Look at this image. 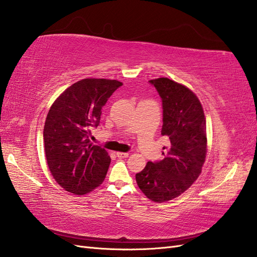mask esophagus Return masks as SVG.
I'll return each mask as SVG.
<instances>
[{
  "mask_svg": "<svg viewBox=\"0 0 257 257\" xmlns=\"http://www.w3.org/2000/svg\"><path fill=\"white\" fill-rule=\"evenodd\" d=\"M118 159H124V157H128L129 153H124V152H117L116 153Z\"/></svg>",
  "mask_w": 257,
  "mask_h": 257,
  "instance_id": "1",
  "label": "esophagus"
}]
</instances>
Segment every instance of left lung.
<instances>
[{"instance_id": "1", "label": "left lung", "mask_w": 257, "mask_h": 257, "mask_svg": "<svg viewBox=\"0 0 257 257\" xmlns=\"http://www.w3.org/2000/svg\"><path fill=\"white\" fill-rule=\"evenodd\" d=\"M162 98V135L169 138L163 160L149 162L136 175L141 191L154 202H166L191 187L206 156V121L199 98L185 85L159 78L149 81Z\"/></svg>"}]
</instances>
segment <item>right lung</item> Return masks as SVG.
Returning <instances> with one entry per match:
<instances>
[{"mask_svg":"<svg viewBox=\"0 0 257 257\" xmlns=\"http://www.w3.org/2000/svg\"><path fill=\"white\" fill-rule=\"evenodd\" d=\"M122 85L88 78L71 84L52 105L43 129L45 156L53 178L66 191L82 195L103 182L110 164L106 150L90 141L102 107Z\"/></svg>","mask_w":257,"mask_h":257,"instance_id":"right-lung-1","label":"right lung"}]
</instances>
